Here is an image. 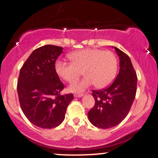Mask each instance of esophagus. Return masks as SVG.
Wrapping results in <instances>:
<instances>
[{
    "label": "esophagus",
    "instance_id": "34e87169",
    "mask_svg": "<svg viewBox=\"0 0 158 158\" xmlns=\"http://www.w3.org/2000/svg\"><path fill=\"white\" fill-rule=\"evenodd\" d=\"M83 96V94H74V97H81Z\"/></svg>",
    "mask_w": 158,
    "mask_h": 158
}]
</instances>
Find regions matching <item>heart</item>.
Segmentation results:
<instances>
[{"instance_id": "heart-1", "label": "heart", "mask_w": 158, "mask_h": 158, "mask_svg": "<svg viewBox=\"0 0 158 158\" xmlns=\"http://www.w3.org/2000/svg\"><path fill=\"white\" fill-rule=\"evenodd\" d=\"M71 62L57 60L55 69L58 75L68 83H73L85 75L80 81L69 86L68 90L81 93L94 84L97 88H103L114 80L117 71V59L109 50L99 49H83L74 51L68 56Z\"/></svg>"}]
</instances>
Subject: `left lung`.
Instances as JSON below:
<instances>
[{
  "instance_id": "1",
  "label": "left lung",
  "mask_w": 158,
  "mask_h": 158,
  "mask_svg": "<svg viewBox=\"0 0 158 158\" xmlns=\"http://www.w3.org/2000/svg\"><path fill=\"white\" fill-rule=\"evenodd\" d=\"M119 71L108 88L93 90L95 105L88 112L90 122L97 128H110L119 124L129 112L137 91V77L131 59L119 49Z\"/></svg>"
}]
</instances>
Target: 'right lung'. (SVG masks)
Listing matches in <instances>:
<instances>
[{
	"label": "right lung",
	"instance_id": "add662e5",
	"mask_svg": "<svg viewBox=\"0 0 158 158\" xmlns=\"http://www.w3.org/2000/svg\"><path fill=\"white\" fill-rule=\"evenodd\" d=\"M63 48L44 45L30 54L23 64L18 80L20 106L35 126L52 128L64 120L73 94L61 95L64 88L56 71L55 63Z\"/></svg>",
	"mask_w": 158,
	"mask_h": 158
}]
</instances>
